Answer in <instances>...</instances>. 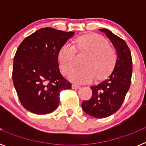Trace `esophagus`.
Listing matches in <instances>:
<instances>
[{
	"label": "esophagus",
	"mask_w": 146,
	"mask_h": 146,
	"mask_svg": "<svg viewBox=\"0 0 146 146\" xmlns=\"http://www.w3.org/2000/svg\"><path fill=\"white\" fill-rule=\"evenodd\" d=\"M72 89H80V86H78V85H76V84H73L72 86Z\"/></svg>",
	"instance_id": "1"
}]
</instances>
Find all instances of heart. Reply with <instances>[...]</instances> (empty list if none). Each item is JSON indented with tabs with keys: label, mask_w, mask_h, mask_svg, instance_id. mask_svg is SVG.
<instances>
[{
	"label": "heart",
	"mask_w": 146,
	"mask_h": 146,
	"mask_svg": "<svg viewBox=\"0 0 146 146\" xmlns=\"http://www.w3.org/2000/svg\"><path fill=\"white\" fill-rule=\"evenodd\" d=\"M76 50L88 54L82 60L83 66L75 68L69 74V79L74 82L86 83L95 77L96 80L103 79L113 70L116 63V51L105 38L97 34L86 35L76 39L73 45L64 44L59 50L58 61L66 75L74 67Z\"/></svg>",
	"instance_id": "heart-1"
}]
</instances>
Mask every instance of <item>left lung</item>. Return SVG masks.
<instances>
[{
    "label": "left lung",
    "instance_id": "8db88e82",
    "mask_svg": "<svg viewBox=\"0 0 146 146\" xmlns=\"http://www.w3.org/2000/svg\"><path fill=\"white\" fill-rule=\"evenodd\" d=\"M105 33L116 49L117 60L114 69L105 80L91 86L92 96L82 103V110L91 116L103 118L110 116L121 108L131 84L132 60L130 50L124 40L105 28Z\"/></svg>",
    "mask_w": 146,
    "mask_h": 146
}]
</instances>
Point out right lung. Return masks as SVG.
I'll return each instance as SVG.
<instances>
[{
    "label": "right lung",
    "mask_w": 146,
    "mask_h": 146,
    "mask_svg": "<svg viewBox=\"0 0 146 146\" xmlns=\"http://www.w3.org/2000/svg\"><path fill=\"white\" fill-rule=\"evenodd\" d=\"M73 34L41 28L18 47L13 64V83L22 105L28 111L38 115L54 111L59 104L60 93L72 88L59 71L58 55Z\"/></svg>",
    "instance_id": "add662e5"
}]
</instances>
